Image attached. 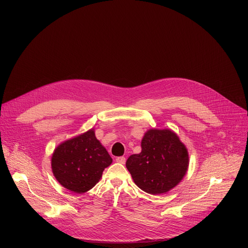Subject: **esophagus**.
<instances>
[{"label":"esophagus","instance_id":"obj_1","mask_svg":"<svg viewBox=\"0 0 248 248\" xmlns=\"http://www.w3.org/2000/svg\"><path fill=\"white\" fill-rule=\"evenodd\" d=\"M116 162L120 164H124L125 163V158L124 157H118L116 158Z\"/></svg>","mask_w":248,"mask_h":248}]
</instances>
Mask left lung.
<instances>
[{
    "mask_svg": "<svg viewBox=\"0 0 248 248\" xmlns=\"http://www.w3.org/2000/svg\"><path fill=\"white\" fill-rule=\"evenodd\" d=\"M189 164L187 148L171 129L152 128L141 140V152L125 166L134 184L150 194L167 193L178 186Z\"/></svg>",
    "mask_w": 248,
    "mask_h": 248,
    "instance_id": "left-lung-1",
    "label": "left lung"
}]
</instances>
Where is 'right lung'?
Segmentation results:
<instances>
[{
    "mask_svg": "<svg viewBox=\"0 0 248 248\" xmlns=\"http://www.w3.org/2000/svg\"><path fill=\"white\" fill-rule=\"evenodd\" d=\"M112 162L91 128L59 144L52 154L51 167L61 186L80 194L95 186Z\"/></svg>",
    "mask_w": 248,
    "mask_h": 248,
    "instance_id": "obj_1",
    "label": "right lung"
}]
</instances>
